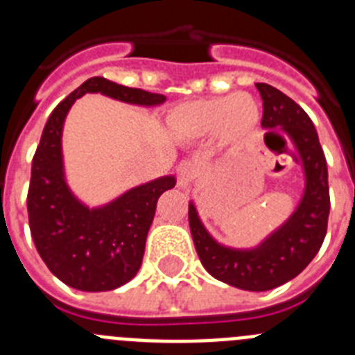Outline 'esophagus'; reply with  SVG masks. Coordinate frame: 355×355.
Instances as JSON below:
<instances>
[{
    "instance_id": "1",
    "label": "esophagus",
    "mask_w": 355,
    "mask_h": 355,
    "mask_svg": "<svg viewBox=\"0 0 355 355\" xmlns=\"http://www.w3.org/2000/svg\"><path fill=\"white\" fill-rule=\"evenodd\" d=\"M197 174H199L197 163L190 162V159H184V162H181L178 165V184L181 188H188L196 181Z\"/></svg>"
}]
</instances>
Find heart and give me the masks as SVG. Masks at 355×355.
<instances>
[{"label":"heart","instance_id":"heart-1","mask_svg":"<svg viewBox=\"0 0 355 355\" xmlns=\"http://www.w3.org/2000/svg\"><path fill=\"white\" fill-rule=\"evenodd\" d=\"M259 122V103L247 92L193 99L168 114V128L178 139L200 140L215 135L225 146H240L252 139Z\"/></svg>","mask_w":355,"mask_h":355}]
</instances>
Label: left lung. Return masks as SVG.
Returning <instances> with one entry per match:
<instances>
[{"instance_id":"1","label":"left lung","mask_w":355,"mask_h":355,"mask_svg":"<svg viewBox=\"0 0 355 355\" xmlns=\"http://www.w3.org/2000/svg\"><path fill=\"white\" fill-rule=\"evenodd\" d=\"M263 99L265 130H284L300 156L304 193L290 218L252 249L222 245L200 222L196 205H188L193 245L206 270L240 290L266 291L288 283L306 268L324 243L329 200L327 162L309 115L272 85L256 83ZM274 131L266 133V139Z\"/></svg>"}]
</instances>
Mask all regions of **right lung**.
I'll return each mask as SVG.
<instances>
[{"label": "right lung", "mask_w": 355, "mask_h": 355, "mask_svg": "<svg viewBox=\"0 0 355 355\" xmlns=\"http://www.w3.org/2000/svg\"><path fill=\"white\" fill-rule=\"evenodd\" d=\"M85 94H103L139 106H158L167 97L101 76L90 78L53 110L33 156L28 218L40 258L67 286L108 291L139 272L156 202L175 187V178L163 175L139 184L97 208L83 205L65 181L62 131L71 106Z\"/></svg>", "instance_id": "1"}]
</instances>
